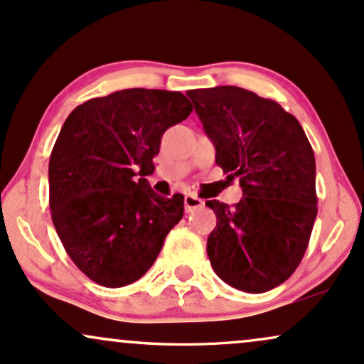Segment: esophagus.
Returning <instances> with one entry per match:
<instances>
[{
	"mask_svg": "<svg viewBox=\"0 0 364 364\" xmlns=\"http://www.w3.org/2000/svg\"><path fill=\"white\" fill-rule=\"evenodd\" d=\"M183 204H186V211H194V209L204 206V200L199 199L198 196L194 194H186V198H183Z\"/></svg>",
	"mask_w": 364,
	"mask_h": 364,
	"instance_id": "34e87169",
	"label": "esophagus"
}]
</instances>
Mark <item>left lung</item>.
<instances>
[{
  "label": "left lung",
  "instance_id": "1",
  "mask_svg": "<svg viewBox=\"0 0 364 364\" xmlns=\"http://www.w3.org/2000/svg\"><path fill=\"white\" fill-rule=\"evenodd\" d=\"M216 164L240 181L235 206L206 200L216 215L208 255L225 283L264 293L300 266L317 218L315 155L296 117L245 88L191 90ZM226 177V178H228Z\"/></svg>",
  "mask_w": 364,
  "mask_h": 364
}]
</instances>
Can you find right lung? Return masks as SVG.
<instances>
[{
    "label": "right lung",
    "mask_w": 364,
    "mask_h": 364,
    "mask_svg": "<svg viewBox=\"0 0 364 364\" xmlns=\"http://www.w3.org/2000/svg\"><path fill=\"white\" fill-rule=\"evenodd\" d=\"M191 112L181 92L129 88L92 98L64 121L49 160L50 216L97 284L121 288L146 274L182 220L183 196H158L144 177L164 132Z\"/></svg>",
    "instance_id": "right-lung-1"
}]
</instances>
